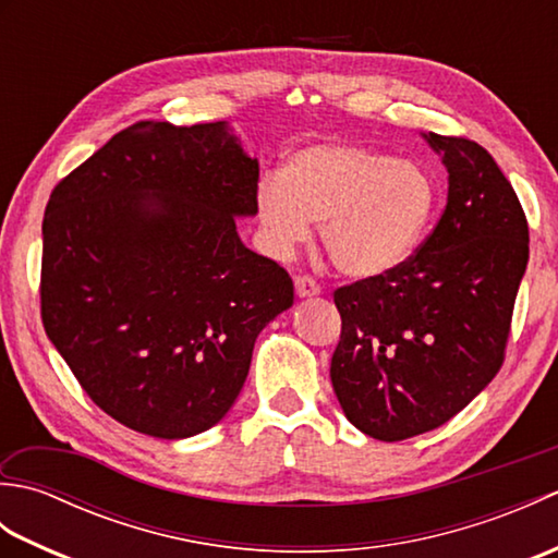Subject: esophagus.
<instances>
[{"instance_id": "34e87169", "label": "esophagus", "mask_w": 558, "mask_h": 558, "mask_svg": "<svg viewBox=\"0 0 558 558\" xmlns=\"http://www.w3.org/2000/svg\"><path fill=\"white\" fill-rule=\"evenodd\" d=\"M294 292H298L300 300H306V298H316V294H322V288L316 286L314 278L300 276V278H294Z\"/></svg>"}]
</instances>
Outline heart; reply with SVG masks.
I'll return each instance as SVG.
<instances>
[{"instance_id": "b5f03b06", "label": "heart", "mask_w": 558, "mask_h": 558, "mask_svg": "<svg viewBox=\"0 0 558 558\" xmlns=\"http://www.w3.org/2000/svg\"><path fill=\"white\" fill-rule=\"evenodd\" d=\"M436 206L422 165L352 144H312L286 158L280 177L256 189L266 246L288 256L322 222L333 266L350 278H381L417 248Z\"/></svg>"}]
</instances>
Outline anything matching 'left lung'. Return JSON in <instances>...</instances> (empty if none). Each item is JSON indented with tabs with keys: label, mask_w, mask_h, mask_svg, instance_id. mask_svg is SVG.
Listing matches in <instances>:
<instances>
[{
	"label": "left lung",
	"mask_w": 558,
	"mask_h": 558,
	"mask_svg": "<svg viewBox=\"0 0 558 558\" xmlns=\"http://www.w3.org/2000/svg\"><path fill=\"white\" fill-rule=\"evenodd\" d=\"M422 136L448 172L441 220L400 268L336 290L330 381L345 417L378 441L432 432L489 386L530 256L525 213L489 153Z\"/></svg>",
	"instance_id": "1"
}]
</instances>
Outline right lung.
Returning a JSON list of instances; mask_svg holds the SVG:
<instances>
[{"mask_svg":"<svg viewBox=\"0 0 558 558\" xmlns=\"http://www.w3.org/2000/svg\"><path fill=\"white\" fill-rule=\"evenodd\" d=\"M258 160L228 122H138L64 177L43 220V324L112 420L189 438L234 405L254 342L290 310L286 268L244 246Z\"/></svg>","mask_w":558,"mask_h":558,"instance_id":"right-lung-1","label":"right lung"}]
</instances>
